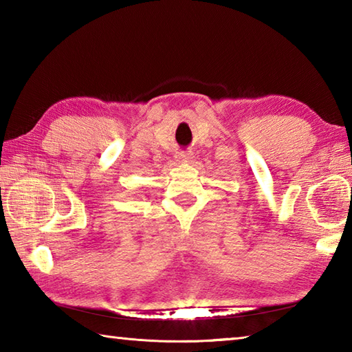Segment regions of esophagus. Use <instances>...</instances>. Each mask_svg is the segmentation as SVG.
Listing matches in <instances>:
<instances>
[{"mask_svg":"<svg viewBox=\"0 0 352 352\" xmlns=\"http://www.w3.org/2000/svg\"><path fill=\"white\" fill-rule=\"evenodd\" d=\"M192 157V154L189 153V151H180V153H177V159H180V160H189Z\"/></svg>","mask_w":352,"mask_h":352,"instance_id":"obj_1","label":"esophagus"}]
</instances>
